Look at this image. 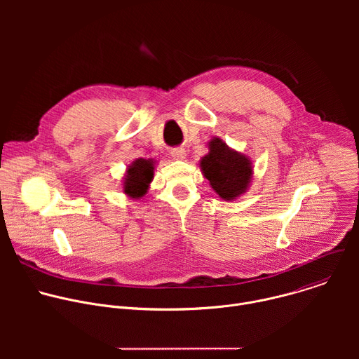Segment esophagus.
<instances>
[{"label": "esophagus", "mask_w": 359, "mask_h": 359, "mask_svg": "<svg viewBox=\"0 0 359 359\" xmlns=\"http://www.w3.org/2000/svg\"><path fill=\"white\" fill-rule=\"evenodd\" d=\"M172 156L176 159V161H183L186 158V150L182 149V147H176L172 150Z\"/></svg>", "instance_id": "esophagus-1"}]
</instances>
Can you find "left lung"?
Here are the masks:
<instances>
[{"mask_svg": "<svg viewBox=\"0 0 359 359\" xmlns=\"http://www.w3.org/2000/svg\"><path fill=\"white\" fill-rule=\"evenodd\" d=\"M200 166L216 193L226 200H233L245 191L252 172L250 161L229 149L219 137L210 142L209 155L201 159Z\"/></svg>", "mask_w": 359, "mask_h": 359, "instance_id": "1", "label": "left lung"}]
</instances>
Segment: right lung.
<instances>
[{
    "label": "right lung",
    "mask_w": 359,
    "mask_h": 359,
    "mask_svg": "<svg viewBox=\"0 0 359 359\" xmlns=\"http://www.w3.org/2000/svg\"><path fill=\"white\" fill-rule=\"evenodd\" d=\"M151 179H153V162L146 159H137L129 166L125 183H123V190L126 194L135 198L142 197L146 193Z\"/></svg>",
    "instance_id": "add662e5"
}]
</instances>
